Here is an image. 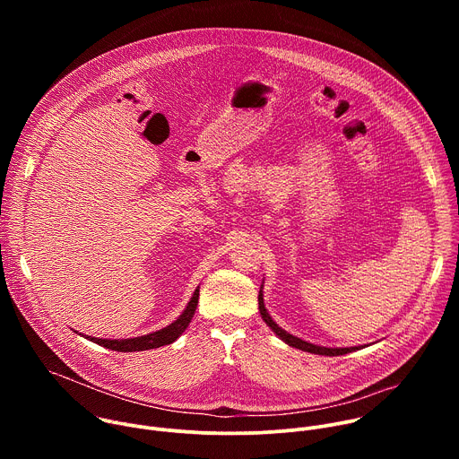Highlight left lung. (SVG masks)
I'll use <instances>...</instances> for the list:
<instances>
[{
	"label": "left lung",
	"mask_w": 459,
	"mask_h": 459,
	"mask_svg": "<svg viewBox=\"0 0 459 459\" xmlns=\"http://www.w3.org/2000/svg\"><path fill=\"white\" fill-rule=\"evenodd\" d=\"M257 301H259V312H261V317L265 319V323L271 326V329L285 342V343H289L290 347H296V349H299V351H305V352H312V354H323V356H343V354H347V352H354V351H358L359 347H349V349H326V347H317V345H312V343H307V342H303V340H299V338H296V336H292V334H289V333H285L283 329H280V326L273 321V317L269 316V312H267V308H265V305H264V296H261V290H259V296H257Z\"/></svg>",
	"instance_id": "left-lung-1"
}]
</instances>
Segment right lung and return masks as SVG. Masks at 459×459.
Wrapping results in <instances>:
<instances>
[{"label": "right lung", "instance_id": "1", "mask_svg": "<svg viewBox=\"0 0 459 459\" xmlns=\"http://www.w3.org/2000/svg\"><path fill=\"white\" fill-rule=\"evenodd\" d=\"M198 298H200V287L194 290V296L190 298L183 314L174 323H170L169 326H165V329H161L158 333L140 336V338H130V340L91 338V342H94L101 347L117 351V352H136V351H149V349H158V347H163V345H170L172 342H176L181 336V333L188 326V323H190V319L195 312V307H198Z\"/></svg>", "mask_w": 459, "mask_h": 459}]
</instances>
